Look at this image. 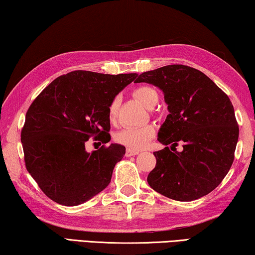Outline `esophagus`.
<instances>
[{"label": "esophagus", "instance_id": "1", "mask_svg": "<svg viewBox=\"0 0 255 255\" xmlns=\"http://www.w3.org/2000/svg\"><path fill=\"white\" fill-rule=\"evenodd\" d=\"M139 152H140L139 150H134V149H130V148H128V149H127V151H125V156H127V157L135 156V155H137V153H139Z\"/></svg>", "mask_w": 255, "mask_h": 255}]
</instances>
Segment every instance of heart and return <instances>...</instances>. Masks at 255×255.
<instances>
[{"mask_svg":"<svg viewBox=\"0 0 255 255\" xmlns=\"http://www.w3.org/2000/svg\"><path fill=\"white\" fill-rule=\"evenodd\" d=\"M134 97L147 108H153L158 103L159 96L157 91L148 86L139 87L134 90ZM120 107V97H114L108 105V119L111 122L116 120ZM156 128L152 124L143 127H127L123 128L115 134V141L125 147L139 150L142 149L148 141L155 135Z\"/></svg>","mask_w":255,"mask_h":255,"instance_id":"heart-1","label":"heart"}]
</instances>
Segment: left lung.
<instances>
[{
    "label": "left lung",
    "mask_w": 255,
    "mask_h": 255,
    "mask_svg": "<svg viewBox=\"0 0 255 255\" xmlns=\"http://www.w3.org/2000/svg\"><path fill=\"white\" fill-rule=\"evenodd\" d=\"M134 82L162 90L169 112L158 132V141L166 147L153 152L157 162L148 184L176 201L210 193L231 169L239 140L231 99L201 71L182 64L143 72ZM178 142L185 143L181 153L174 148Z\"/></svg>",
    "instance_id": "left-lung-1"
}]
</instances>
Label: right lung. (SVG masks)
<instances>
[{"label":"right lung","instance_id":"add662e5","mask_svg":"<svg viewBox=\"0 0 255 255\" xmlns=\"http://www.w3.org/2000/svg\"><path fill=\"white\" fill-rule=\"evenodd\" d=\"M136 77L72 71L56 78L33 100L21 131L24 162L53 201L78 206L110 184L125 147L111 143L87 152L86 142L90 137L110 142L108 105Z\"/></svg>","mask_w":255,"mask_h":255}]
</instances>
